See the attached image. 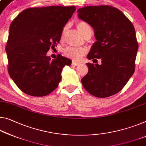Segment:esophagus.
Masks as SVG:
<instances>
[{
  "label": "esophagus",
  "instance_id": "esophagus-1",
  "mask_svg": "<svg viewBox=\"0 0 146 146\" xmlns=\"http://www.w3.org/2000/svg\"><path fill=\"white\" fill-rule=\"evenodd\" d=\"M79 64H80L79 62H76V61H75V60H73V61H72V65H73V66H78V65H79Z\"/></svg>",
  "mask_w": 146,
  "mask_h": 146
}]
</instances>
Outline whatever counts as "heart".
<instances>
[{"instance_id":"heart-1","label":"heart","mask_w":146,"mask_h":146,"mask_svg":"<svg viewBox=\"0 0 146 146\" xmlns=\"http://www.w3.org/2000/svg\"><path fill=\"white\" fill-rule=\"evenodd\" d=\"M77 27L78 31L80 32L82 35L84 36L86 32L88 29H90V27L88 24L84 21H79L77 23ZM66 27H65L62 33V38L64 36V34L66 33ZM86 49L84 47H68L66 50H64V54L66 56L71 58H73L75 60H78L83 55L86 54Z\"/></svg>"}]
</instances>
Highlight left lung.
Here are the masks:
<instances>
[{"mask_svg":"<svg viewBox=\"0 0 146 146\" xmlns=\"http://www.w3.org/2000/svg\"><path fill=\"white\" fill-rule=\"evenodd\" d=\"M77 12L93 28L96 39L88 59L101 60V65L86 63L88 72L81 79L83 87L97 98L113 96L135 72L138 48L135 28L121 11L110 6H86Z\"/></svg>","mask_w":146,"mask_h":146,"instance_id":"8db88e82","label":"left lung"}]
</instances>
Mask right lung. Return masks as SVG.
Listing matches in <instances>:
<instances>
[{
  "mask_svg": "<svg viewBox=\"0 0 146 146\" xmlns=\"http://www.w3.org/2000/svg\"><path fill=\"white\" fill-rule=\"evenodd\" d=\"M75 10L74 6L27 8L11 22L6 47L8 73L24 93L42 97L58 86L62 69L72 61L60 54L50 60L47 53L59 43Z\"/></svg>",
  "mask_w": 146,
  "mask_h": 146,
  "instance_id": "right-lung-1",
  "label": "right lung"
}]
</instances>
